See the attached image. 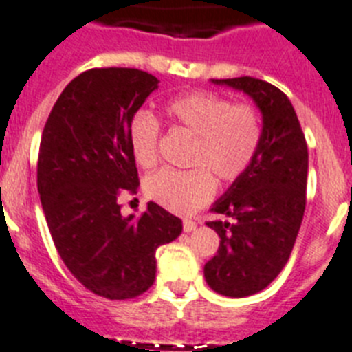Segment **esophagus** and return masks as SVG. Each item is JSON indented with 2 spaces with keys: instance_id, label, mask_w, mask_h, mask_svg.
<instances>
[{
  "instance_id": "1",
  "label": "esophagus",
  "mask_w": 352,
  "mask_h": 352,
  "mask_svg": "<svg viewBox=\"0 0 352 352\" xmlns=\"http://www.w3.org/2000/svg\"><path fill=\"white\" fill-rule=\"evenodd\" d=\"M196 221H190V219H185V221H183V231H187V233L196 230Z\"/></svg>"
}]
</instances>
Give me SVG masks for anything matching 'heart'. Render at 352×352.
I'll return each instance as SVG.
<instances>
[{
    "label": "heart",
    "mask_w": 352,
    "mask_h": 352,
    "mask_svg": "<svg viewBox=\"0 0 352 352\" xmlns=\"http://www.w3.org/2000/svg\"><path fill=\"white\" fill-rule=\"evenodd\" d=\"M174 126L194 135L188 162L190 169H162L147 176V197L176 213H192L215 194L219 183L239 182L253 165L263 137L262 117L251 103H231L224 96L194 90L167 104ZM160 122L149 112L131 119L130 146L144 169L158 162Z\"/></svg>",
    "instance_id": "b5f03b06"
}]
</instances>
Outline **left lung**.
<instances>
[{"mask_svg":"<svg viewBox=\"0 0 352 352\" xmlns=\"http://www.w3.org/2000/svg\"><path fill=\"white\" fill-rule=\"evenodd\" d=\"M244 90L262 110L263 137L248 173L212 206L233 222L210 221L221 236L205 265L206 283L228 297L260 292L287 265L306 206L308 147L290 99L251 76L213 80Z\"/></svg>","mask_w":352,"mask_h":352,"instance_id":"obj_1","label":"left lung"}]
</instances>
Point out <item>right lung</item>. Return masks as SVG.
Wrapping results in <instances>:
<instances>
[{"label": "right lung", "instance_id": "add662e5", "mask_svg": "<svg viewBox=\"0 0 352 352\" xmlns=\"http://www.w3.org/2000/svg\"><path fill=\"white\" fill-rule=\"evenodd\" d=\"M156 87L140 69H89L56 99L38 147L37 188L56 251L87 290L112 301L151 287L156 249L183 230L156 203L122 217L117 201L140 185L130 124Z\"/></svg>", "mask_w": 352, "mask_h": 352}]
</instances>
